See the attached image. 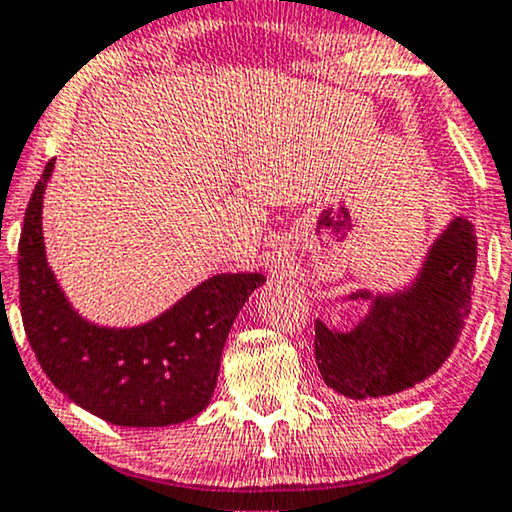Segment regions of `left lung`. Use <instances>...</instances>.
Masks as SVG:
<instances>
[{
	"mask_svg": "<svg viewBox=\"0 0 512 512\" xmlns=\"http://www.w3.org/2000/svg\"><path fill=\"white\" fill-rule=\"evenodd\" d=\"M477 233L463 217L448 221L420 272L393 293L367 288L343 300L367 303L350 331L315 322V360L324 384L348 400H379L415 389L453 353L472 307Z\"/></svg>",
	"mask_w": 512,
	"mask_h": 512,
	"instance_id": "left-lung-1",
	"label": "left lung"
}]
</instances>
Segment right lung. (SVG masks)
<instances>
[{"label":"right lung","mask_w":512,"mask_h":512,"mask_svg":"<svg viewBox=\"0 0 512 512\" xmlns=\"http://www.w3.org/2000/svg\"><path fill=\"white\" fill-rule=\"evenodd\" d=\"M52 171L54 159L33 190L18 240L21 317L40 367L64 396L109 424L169 427L200 415L217 386L231 326L267 276H209L138 326L90 322L47 262L42 200Z\"/></svg>","instance_id":"1"}]
</instances>
